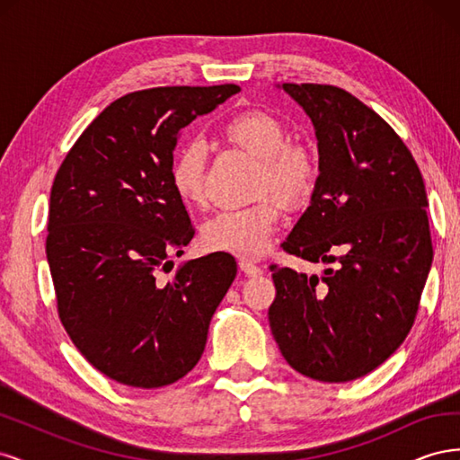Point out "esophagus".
I'll list each match as a JSON object with an SVG mask.
<instances>
[{
	"label": "esophagus",
	"instance_id": "obj_1",
	"mask_svg": "<svg viewBox=\"0 0 460 460\" xmlns=\"http://www.w3.org/2000/svg\"><path fill=\"white\" fill-rule=\"evenodd\" d=\"M238 267L247 276H261L262 274V269L259 267V264H255L253 261H249V259H240Z\"/></svg>",
	"mask_w": 460,
	"mask_h": 460
}]
</instances>
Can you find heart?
Wrapping results in <instances>:
<instances>
[{"instance_id":"b5f03b06","label":"heart","mask_w":460,"mask_h":460,"mask_svg":"<svg viewBox=\"0 0 460 460\" xmlns=\"http://www.w3.org/2000/svg\"><path fill=\"white\" fill-rule=\"evenodd\" d=\"M222 136L230 144L259 159L257 196L276 193L284 201H297L311 190L316 166L303 146L288 144V132L276 117L262 111H245L232 117ZM171 188L184 205L205 203V149L188 142L171 161ZM282 222V207L274 198L255 205L222 211L205 222L201 242L211 252L238 257H259L270 247Z\"/></svg>"}]
</instances>
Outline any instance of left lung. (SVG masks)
<instances>
[{"mask_svg":"<svg viewBox=\"0 0 460 460\" xmlns=\"http://www.w3.org/2000/svg\"><path fill=\"white\" fill-rule=\"evenodd\" d=\"M318 140L311 205L284 252L333 264L323 276L272 264V336L291 368L351 382L395 353L411 332L434 259L419 164L395 130L355 95L282 84Z\"/></svg>","mask_w":460,"mask_h":460,"instance_id":"obj_1","label":"left lung"}]
</instances>
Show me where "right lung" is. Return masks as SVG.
<instances>
[{"label": "right lung", "mask_w": 460, "mask_h": 460, "mask_svg": "<svg viewBox=\"0 0 460 460\" xmlns=\"http://www.w3.org/2000/svg\"><path fill=\"white\" fill-rule=\"evenodd\" d=\"M240 86H166L122 95L66 153L49 198L46 253L58 313L76 349L111 380L153 389L198 365L235 261L172 253L193 234L171 188L178 134Z\"/></svg>", "instance_id": "obj_1"}]
</instances>
